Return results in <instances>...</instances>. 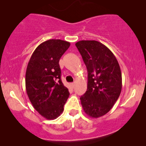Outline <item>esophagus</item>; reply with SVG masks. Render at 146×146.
<instances>
[{"label": "esophagus", "mask_w": 146, "mask_h": 146, "mask_svg": "<svg viewBox=\"0 0 146 146\" xmlns=\"http://www.w3.org/2000/svg\"><path fill=\"white\" fill-rule=\"evenodd\" d=\"M71 86H72V88H74V86H75V84L74 83H72L71 84Z\"/></svg>", "instance_id": "1"}]
</instances>
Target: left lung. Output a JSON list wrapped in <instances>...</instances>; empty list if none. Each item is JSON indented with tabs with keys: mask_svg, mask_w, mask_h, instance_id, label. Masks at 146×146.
I'll return each instance as SVG.
<instances>
[{
	"mask_svg": "<svg viewBox=\"0 0 146 146\" xmlns=\"http://www.w3.org/2000/svg\"><path fill=\"white\" fill-rule=\"evenodd\" d=\"M88 70V88L80 97L81 104L88 116L98 118L111 109L121 91L120 67L111 51L96 40L76 43Z\"/></svg>",
	"mask_w": 146,
	"mask_h": 146,
	"instance_id": "8db88e82",
	"label": "left lung"
}]
</instances>
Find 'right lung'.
Instances as JSON below:
<instances>
[{"label":"right lung","instance_id":"add662e5","mask_svg":"<svg viewBox=\"0 0 146 146\" xmlns=\"http://www.w3.org/2000/svg\"><path fill=\"white\" fill-rule=\"evenodd\" d=\"M70 46L69 42L51 39L35 49L26 71V90L34 108L47 119L62 113L68 89L61 80L59 60Z\"/></svg>","mask_w":146,"mask_h":146}]
</instances>
